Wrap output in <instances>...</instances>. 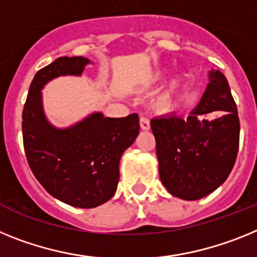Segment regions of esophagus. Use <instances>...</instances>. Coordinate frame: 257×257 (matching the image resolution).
Here are the masks:
<instances>
[{
    "label": "esophagus",
    "mask_w": 257,
    "mask_h": 257,
    "mask_svg": "<svg viewBox=\"0 0 257 257\" xmlns=\"http://www.w3.org/2000/svg\"><path fill=\"white\" fill-rule=\"evenodd\" d=\"M140 125H141V129H144V131H149L150 129V120L145 117V116H141L140 117Z\"/></svg>",
    "instance_id": "34e87169"
}]
</instances>
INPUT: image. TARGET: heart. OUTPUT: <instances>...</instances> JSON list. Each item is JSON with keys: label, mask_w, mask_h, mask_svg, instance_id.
Instances as JSON below:
<instances>
[{"label": "heart", "mask_w": 257, "mask_h": 257, "mask_svg": "<svg viewBox=\"0 0 257 257\" xmlns=\"http://www.w3.org/2000/svg\"><path fill=\"white\" fill-rule=\"evenodd\" d=\"M184 85V79L181 76H176L171 80L167 89L163 91L162 94L158 95L155 99V107L159 111H171L175 107L176 99H177V93L181 90Z\"/></svg>", "instance_id": "obj_1"}]
</instances>
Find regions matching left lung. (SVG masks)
I'll return each instance as SVG.
<instances>
[{"label":"left lung","instance_id":"obj_1","mask_svg":"<svg viewBox=\"0 0 257 257\" xmlns=\"http://www.w3.org/2000/svg\"><path fill=\"white\" fill-rule=\"evenodd\" d=\"M151 129L160 180L172 195L198 200L230 175L240 126L230 86L220 71H209L206 91L186 119L176 113L160 116L151 120Z\"/></svg>","mask_w":257,"mask_h":257}]
</instances>
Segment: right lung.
I'll return each mask as SVG.
<instances>
[{"instance_id": "add662e5", "label": "right lung", "mask_w": 257, "mask_h": 257, "mask_svg": "<svg viewBox=\"0 0 257 257\" xmlns=\"http://www.w3.org/2000/svg\"><path fill=\"white\" fill-rule=\"evenodd\" d=\"M90 63L84 57H61L36 73L23 108L27 162L50 195L79 208H94L111 199L119 182V163L140 133L137 113L104 117L101 112L66 129L46 120L41 89L58 76H80Z\"/></svg>"}]
</instances>
